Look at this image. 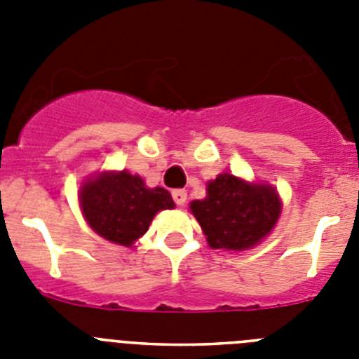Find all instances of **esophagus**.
<instances>
[{
  "label": "esophagus",
  "mask_w": 359,
  "mask_h": 359,
  "mask_svg": "<svg viewBox=\"0 0 359 359\" xmlns=\"http://www.w3.org/2000/svg\"><path fill=\"white\" fill-rule=\"evenodd\" d=\"M172 199H174V203H176V205L183 207V205H185V203H187V192H185V190H182V189L174 190V192H172Z\"/></svg>",
  "instance_id": "1"
}]
</instances>
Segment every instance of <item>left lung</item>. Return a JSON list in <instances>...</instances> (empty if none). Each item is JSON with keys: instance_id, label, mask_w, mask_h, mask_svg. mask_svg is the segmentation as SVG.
Returning <instances> with one entry per match:
<instances>
[{"instance_id": "left-lung-1", "label": "left lung", "mask_w": 359, "mask_h": 359, "mask_svg": "<svg viewBox=\"0 0 359 359\" xmlns=\"http://www.w3.org/2000/svg\"><path fill=\"white\" fill-rule=\"evenodd\" d=\"M282 203L266 183H248L233 174H219L207 185V198L190 203L208 246L243 252L261 243L277 224Z\"/></svg>"}]
</instances>
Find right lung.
I'll return each instance as SVG.
<instances>
[{"instance_id":"1","label":"right lung","mask_w":359,"mask_h":359,"mask_svg":"<svg viewBox=\"0 0 359 359\" xmlns=\"http://www.w3.org/2000/svg\"><path fill=\"white\" fill-rule=\"evenodd\" d=\"M79 201L82 215L98 236L122 246L140 239L158 212L174 208L169 190L147 189L140 176L128 170L90 177L82 183Z\"/></svg>"}]
</instances>
